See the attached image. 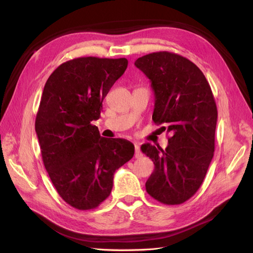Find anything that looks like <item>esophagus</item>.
I'll return each mask as SVG.
<instances>
[{
	"mask_svg": "<svg viewBox=\"0 0 253 253\" xmlns=\"http://www.w3.org/2000/svg\"><path fill=\"white\" fill-rule=\"evenodd\" d=\"M135 157H136V158L142 157V153H141V151H140L139 144H137V143H135Z\"/></svg>",
	"mask_w": 253,
	"mask_h": 253,
	"instance_id": "esophagus-1",
	"label": "esophagus"
}]
</instances>
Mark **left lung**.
I'll return each instance as SVG.
<instances>
[{
  "instance_id": "obj_1",
  "label": "left lung",
  "mask_w": 253,
  "mask_h": 253,
  "mask_svg": "<svg viewBox=\"0 0 253 253\" xmlns=\"http://www.w3.org/2000/svg\"><path fill=\"white\" fill-rule=\"evenodd\" d=\"M154 91L152 119L171 132L166 149L150 143L141 151L154 163L147 192L166 205H179L200 189L214 152L217 109L205 75L187 58L169 51L135 61Z\"/></svg>"
}]
</instances>
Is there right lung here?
Segmentation results:
<instances>
[{"instance_id": "1", "label": "right lung", "mask_w": 253, "mask_h": 253, "mask_svg": "<svg viewBox=\"0 0 253 253\" xmlns=\"http://www.w3.org/2000/svg\"><path fill=\"white\" fill-rule=\"evenodd\" d=\"M127 67L126 58L82 57L49 76L36 117L43 164L52 185L68 205L94 209L109 197L114 174L134 156V144L104 138L91 121Z\"/></svg>"}]
</instances>
